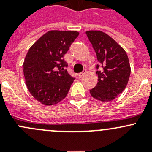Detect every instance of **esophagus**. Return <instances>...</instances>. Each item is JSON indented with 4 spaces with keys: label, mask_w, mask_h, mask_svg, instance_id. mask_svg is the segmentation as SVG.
Returning <instances> with one entry per match:
<instances>
[{
    "label": "esophagus",
    "mask_w": 152,
    "mask_h": 152,
    "mask_svg": "<svg viewBox=\"0 0 152 152\" xmlns=\"http://www.w3.org/2000/svg\"><path fill=\"white\" fill-rule=\"evenodd\" d=\"M85 73H86V70H84V71L82 72V73H79V75H78V77H79V79H81V78H82V77H83V76H84V75L85 74Z\"/></svg>",
    "instance_id": "34e87169"
}]
</instances>
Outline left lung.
Returning <instances> with one entry per match:
<instances>
[{
	"label": "left lung",
	"instance_id": "obj_1",
	"mask_svg": "<svg viewBox=\"0 0 152 152\" xmlns=\"http://www.w3.org/2000/svg\"><path fill=\"white\" fill-rule=\"evenodd\" d=\"M86 34L99 62L96 65L98 83L90 93L97 100L110 102L121 93L128 83L131 73L128 56L123 48L107 34L87 31Z\"/></svg>",
	"mask_w": 152,
	"mask_h": 152
}]
</instances>
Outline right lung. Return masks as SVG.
I'll use <instances>...</instances> for the list:
<instances>
[{
  "label": "right lung",
  "mask_w": 152,
  "mask_h": 152,
  "mask_svg": "<svg viewBox=\"0 0 152 152\" xmlns=\"http://www.w3.org/2000/svg\"><path fill=\"white\" fill-rule=\"evenodd\" d=\"M79 34L76 31H50L28 50L23 63L26 84L43 104H56L66 97L75 78L67 73L63 56Z\"/></svg>",
  "instance_id": "right-lung-1"
}]
</instances>
